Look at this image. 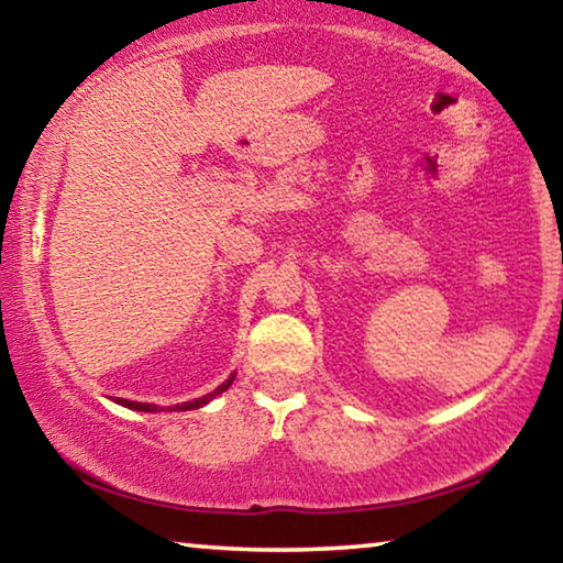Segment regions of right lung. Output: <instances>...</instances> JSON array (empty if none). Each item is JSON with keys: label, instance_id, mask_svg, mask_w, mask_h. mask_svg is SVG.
Returning a JSON list of instances; mask_svg holds the SVG:
<instances>
[{"label": "right lung", "instance_id": "add662e5", "mask_svg": "<svg viewBox=\"0 0 563 563\" xmlns=\"http://www.w3.org/2000/svg\"><path fill=\"white\" fill-rule=\"evenodd\" d=\"M232 379L234 376H230L228 382L222 384V387H217L212 394H207V397H201V399H195V401H187V405H181V407H176V409H195V407H201V405H207L209 399L212 397H217V394H222L224 389H230V384H232ZM119 405H123V407H129V409H136V412H158V407L156 405H144V401H129V399H119Z\"/></svg>", "mask_w": 563, "mask_h": 563}]
</instances>
